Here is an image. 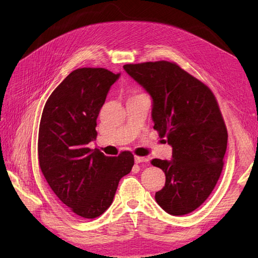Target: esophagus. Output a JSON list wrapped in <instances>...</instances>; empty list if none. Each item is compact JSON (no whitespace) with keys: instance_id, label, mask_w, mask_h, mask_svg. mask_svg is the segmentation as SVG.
<instances>
[{"instance_id":"1","label":"esophagus","mask_w":258,"mask_h":258,"mask_svg":"<svg viewBox=\"0 0 258 258\" xmlns=\"http://www.w3.org/2000/svg\"><path fill=\"white\" fill-rule=\"evenodd\" d=\"M134 161L136 164H140V163H145L147 162V158L146 157H141V156H135Z\"/></svg>"}]
</instances>
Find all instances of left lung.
Here are the masks:
<instances>
[{
  "instance_id": "left-lung-1",
  "label": "left lung",
  "mask_w": 258,
  "mask_h": 258,
  "mask_svg": "<svg viewBox=\"0 0 258 258\" xmlns=\"http://www.w3.org/2000/svg\"><path fill=\"white\" fill-rule=\"evenodd\" d=\"M152 98V119L172 146L171 160L152 164L165 173L155 200L166 213L185 215L200 207L223 169L227 130L212 91L177 64L167 61L124 65Z\"/></svg>"
}]
</instances>
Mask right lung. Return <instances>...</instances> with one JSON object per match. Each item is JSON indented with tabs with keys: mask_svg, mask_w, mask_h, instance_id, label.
Wrapping results in <instances>:
<instances>
[{
	"mask_svg": "<svg viewBox=\"0 0 258 258\" xmlns=\"http://www.w3.org/2000/svg\"><path fill=\"white\" fill-rule=\"evenodd\" d=\"M105 69H78L48 97L38 131V163L46 182L76 215L95 218L111 206L119 179L134 165L122 152L104 155L87 144L96 139V118L119 78Z\"/></svg>",
	"mask_w": 258,
	"mask_h": 258,
	"instance_id": "1",
	"label": "right lung"
}]
</instances>
